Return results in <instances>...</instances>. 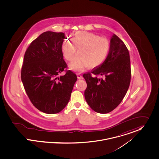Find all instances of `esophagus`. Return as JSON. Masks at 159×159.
<instances>
[{"mask_svg": "<svg viewBox=\"0 0 159 159\" xmlns=\"http://www.w3.org/2000/svg\"><path fill=\"white\" fill-rule=\"evenodd\" d=\"M77 78H78L79 79H82V78H83L82 75L80 74H79V73L77 74Z\"/></svg>", "mask_w": 159, "mask_h": 159, "instance_id": "obj_1", "label": "esophagus"}]
</instances>
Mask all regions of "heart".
Returning a JSON list of instances; mask_svg holds the SVG:
<instances>
[{"label": "heart", "instance_id": "obj_1", "mask_svg": "<svg viewBox=\"0 0 159 159\" xmlns=\"http://www.w3.org/2000/svg\"><path fill=\"white\" fill-rule=\"evenodd\" d=\"M69 39L65 40L61 47L64 58L72 60L76 49L79 53L70 64L71 69L80 71L88 66L94 68L101 66L107 59L110 50V42L104 37L87 32H78Z\"/></svg>", "mask_w": 159, "mask_h": 159}]
</instances>
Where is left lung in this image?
Segmentation results:
<instances>
[{"mask_svg":"<svg viewBox=\"0 0 159 159\" xmlns=\"http://www.w3.org/2000/svg\"><path fill=\"white\" fill-rule=\"evenodd\" d=\"M83 77L87 84L85 98L91 109L107 113L116 108L123 101L131 79L130 55L123 41L113 35L106 61Z\"/></svg>","mask_w":159,"mask_h":159,"instance_id":"left-lung-1","label":"left lung"}]
</instances>
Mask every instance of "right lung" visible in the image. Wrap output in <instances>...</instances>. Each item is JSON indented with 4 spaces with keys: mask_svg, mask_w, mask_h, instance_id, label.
<instances>
[{
    "mask_svg": "<svg viewBox=\"0 0 159 159\" xmlns=\"http://www.w3.org/2000/svg\"><path fill=\"white\" fill-rule=\"evenodd\" d=\"M62 32H45L27 49L21 68V80L32 104L39 110L55 114L68 103L77 75L67 70L61 47ZM63 71L64 76L58 77Z\"/></svg>",
    "mask_w": 159,
    "mask_h": 159,
    "instance_id": "1",
    "label": "right lung"
}]
</instances>
